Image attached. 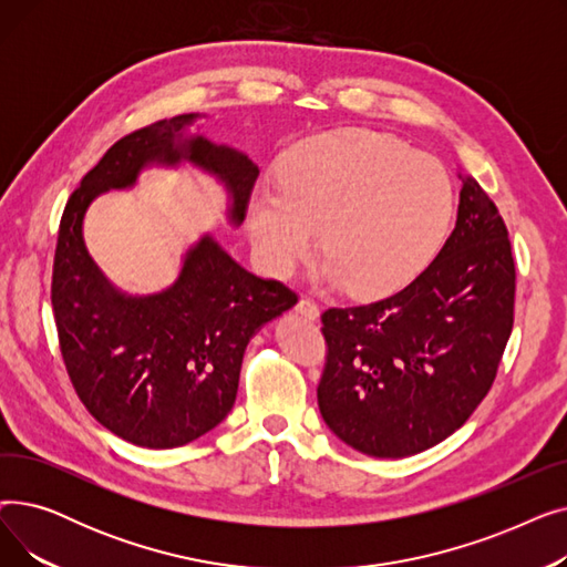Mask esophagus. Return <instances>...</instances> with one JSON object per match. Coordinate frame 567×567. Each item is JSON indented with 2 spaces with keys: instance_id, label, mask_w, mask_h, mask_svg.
<instances>
[{
  "instance_id": "1",
  "label": "esophagus",
  "mask_w": 567,
  "mask_h": 567,
  "mask_svg": "<svg viewBox=\"0 0 567 567\" xmlns=\"http://www.w3.org/2000/svg\"><path fill=\"white\" fill-rule=\"evenodd\" d=\"M296 312L303 315L306 319H312V321L319 319V308H317V303L310 301V299H301L299 303H296Z\"/></svg>"
}]
</instances>
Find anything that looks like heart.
Listing matches in <instances>:
<instances>
[{
    "instance_id": "1",
    "label": "heart",
    "mask_w": 567,
    "mask_h": 567,
    "mask_svg": "<svg viewBox=\"0 0 567 567\" xmlns=\"http://www.w3.org/2000/svg\"><path fill=\"white\" fill-rule=\"evenodd\" d=\"M455 208L451 174L402 140L351 128L310 140L285 188L261 186L248 206L252 246L289 276L319 246L317 280L353 296L389 293L436 255Z\"/></svg>"
}]
</instances>
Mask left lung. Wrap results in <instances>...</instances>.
Here are the masks:
<instances>
[{"label": "left lung", "mask_w": 567, "mask_h": 567, "mask_svg": "<svg viewBox=\"0 0 567 567\" xmlns=\"http://www.w3.org/2000/svg\"><path fill=\"white\" fill-rule=\"evenodd\" d=\"M457 223L389 299L321 315V419L353 451L409 457L457 432L489 393L515 315V259L494 202L460 174Z\"/></svg>", "instance_id": "1"}]
</instances>
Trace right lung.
<instances>
[{
  "mask_svg": "<svg viewBox=\"0 0 567 567\" xmlns=\"http://www.w3.org/2000/svg\"><path fill=\"white\" fill-rule=\"evenodd\" d=\"M199 114L163 118L107 148L59 223L52 310L59 347L86 411L142 449H176L212 432L231 411L250 338L296 306V293L236 264L212 234L184 257L158 293L116 289L89 255L82 223L101 193L126 190L146 167L190 163L225 186L238 227L259 167L241 152L188 135Z\"/></svg>",
  "mask_w": 567,
  "mask_h": 567,
  "instance_id": "add662e5",
  "label": "right lung"
}]
</instances>
